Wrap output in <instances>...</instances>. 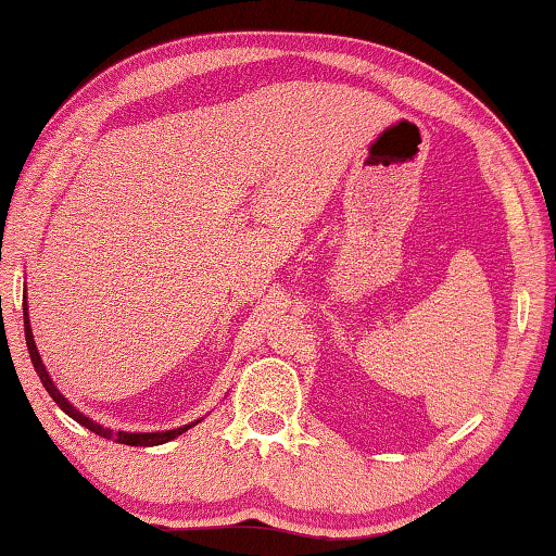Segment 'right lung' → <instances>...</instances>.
<instances>
[{
  "instance_id": "obj_1",
  "label": "right lung",
  "mask_w": 556,
  "mask_h": 556,
  "mask_svg": "<svg viewBox=\"0 0 556 556\" xmlns=\"http://www.w3.org/2000/svg\"><path fill=\"white\" fill-rule=\"evenodd\" d=\"M24 337H26V346H29V356H31V364H34V371L39 374L43 389L49 391L51 399L56 401V405L64 413H68L76 422H81L84 428L93 430L96 435L101 438H109L113 440V443H123V445H161V443H167V440L178 438L180 433H185V430L195 426V422H190V426H182V428H175V430H165V433H123V430H118V433H113V430L99 426V422H93L91 418H86L84 413H78L72 403H68L64 395L59 393V389L54 386V381H51V376L47 374V368H43L41 364V356L37 351V343H34V337H31V329H29V314H26V296H24Z\"/></svg>"
}]
</instances>
